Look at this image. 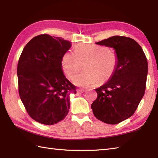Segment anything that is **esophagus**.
I'll use <instances>...</instances> for the list:
<instances>
[{
    "label": "esophagus",
    "mask_w": 158,
    "mask_h": 158,
    "mask_svg": "<svg viewBox=\"0 0 158 158\" xmlns=\"http://www.w3.org/2000/svg\"><path fill=\"white\" fill-rule=\"evenodd\" d=\"M85 92V89H77V92L78 93H83Z\"/></svg>",
    "instance_id": "34e87169"
}]
</instances>
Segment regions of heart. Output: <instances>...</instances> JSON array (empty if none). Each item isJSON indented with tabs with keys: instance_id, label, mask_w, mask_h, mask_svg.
Returning <instances> with one entry per match:
<instances>
[{
	"instance_id": "b5f03b06",
	"label": "heart",
	"mask_w": 158,
	"mask_h": 158,
	"mask_svg": "<svg viewBox=\"0 0 158 158\" xmlns=\"http://www.w3.org/2000/svg\"><path fill=\"white\" fill-rule=\"evenodd\" d=\"M64 72L73 79L82 69L84 71L73 80L75 85L89 87L109 80L113 75L117 64V57L106 47L95 45H78L74 52H67L62 56Z\"/></svg>"
}]
</instances>
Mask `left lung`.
Listing matches in <instances>:
<instances>
[{
  "mask_svg": "<svg viewBox=\"0 0 158 158\" xmlns=\"http://www.w3.org/2000/svg\"><path fill=\"white\" fill-rule=\"evenodd\" d=\"M96 44L115 49L117 64L109 81L95 89L98 97L91 108L98 119L117 124L135 113L145 94L147 60L139 43L126 36H113Z\"/></svg>",
  "mask_w": 158,
  "mask_h": 158,
  "instance_id": "1",
  "label": "left lung"
}]
</instances>
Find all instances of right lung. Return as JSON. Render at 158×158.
I'll list each match as a JSON object with an SVG mask.
<instances>
[{
  "mask_svg": "<svg viewBox=\"0 0 158 158\" xmlns=\"http://www.w3.org/2000/svg\"><path fill=\"white\" fill-rule=\"evenodd\" d=\"M71 43L49 35L32 39L23 48L17 74L20 98L36 122L53 125L66 117L76 88L62 71V58Z\"/></svg>",
  "mask_w": 158,
  "mask_h": 158,
  "instance_id": "obj_1",
  "label": "right lung"
}]
</instances>
